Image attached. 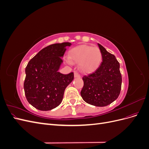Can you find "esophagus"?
<instances>
[{"label": "esophagus", "mask_w": 149, "mask_h": 149, "mask_svg": "<svg viewBox=\"0 0 149 149\" xmlns=\"http://www.w3.org/2000/svg\"><path fill=\"white\" fill-rule=\"evenodd\" d=\"M81 76L78 72H74V78H80Z\"/></svg>", "instance_id": "1"}]
</instances>
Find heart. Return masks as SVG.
Here are the masks:
<instances>
[{
  "instance_id": "heart-1",
  "label": "heart",
  "mask_w": 149,
  "mask_h": 149,
  "mask_svg": "<svg viewBox=\"0 0 149 149\" xmlns=\"http://www.w3.org/2000/svg\"><path fill=\"white\" fill-rule=\"evenodd\" d=\"M70 60L79 63L83 72H90L96 69L102 61V53L97 47L80 45L73 48L69 53Z\"/></svg>"
}]
</instances>
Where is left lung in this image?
Instances as JSON below:
<instances>
[{"instance_id": "left-lung-1", "label": "left lung", "mask_w": 149, "mask_h": 149, "mask_svg": "<svg viewBox=\"0 0 149 149\" xmlns=\"http://www.w3.org/2000/svg\"><path fill=\"white\" fill-rule=\"evenodd\" d=\"M102 62L91 73L83 77V87L81 96L89 104L103 107L110 104L118 97L122 84L120 65L115 56L106 51L100 44Z\"/></svg>"}]
</instances>
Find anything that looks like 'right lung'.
<instances>
[{"mask_svg":"<svg viewBox=\"0 0 149 149\" xmlns=\"http://www.w3.org/2000/svg\"><path fill=\"white\" fill-rule=\"evenodd\" d=\"M71 43L50 45L29 61L25 68L24 88L26 100L36 109L49 111L59 106L66 88L74 79L73 72H58L66 47Z\"/></svg>","mask_w":149,"mask_h":149,"instance_id":"right-lung-1","label":"right lung"}]
</instances>
